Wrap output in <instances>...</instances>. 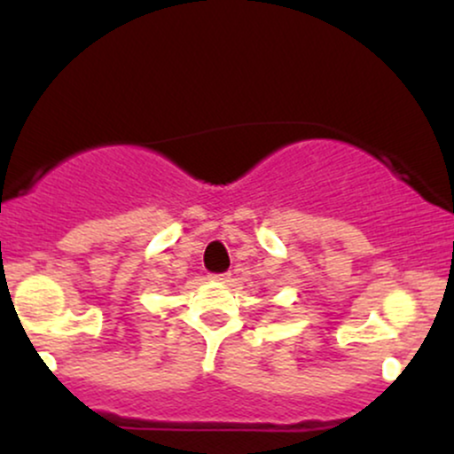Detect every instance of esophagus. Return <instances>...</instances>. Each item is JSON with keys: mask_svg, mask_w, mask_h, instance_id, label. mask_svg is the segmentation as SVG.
Here are the masks:
<instances>
[{"mask_svg": "<svg viewBox=\"0 0 454 454\" xmlns=\"http://www.w3.org/2000/svg\"><path fill=\"white\" fill-rule=\"evenodd\" d=\"M213 281H222V284H226L228 279H231V275L228 273H220V275H211Z\"/></svg>", "mask_w": 454, "mask_h": 454, "instance_id": "1", "label": "esophagus"}]
</instances>
